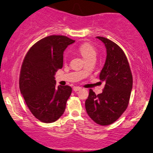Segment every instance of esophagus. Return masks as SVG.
Returning <instances> with one entry per match:
<instances>
[{"label": "esophagus", "instance_id": "34e87169", "mask_svg": "<svg viewBox=\"0 0 153 153\" xmlns=\"http://www.w3.org/2000/svg\"><path fill=\"white\" fill-rule=\"evenodd\" d=\"M81 88H80V87H74V88H73V90L75 91V92H77V91H78V90H81Z\"/></svg>", "mask_w": 153, "mask_h": 153}]
</instances>
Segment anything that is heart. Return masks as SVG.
<instances>
[{"label": "heart", "mask_w": 153, "mask_h": 153, "mask_svg": "<svg viewBox=\"0 0 153 153\" xmlns=\"http://www.w3.org/2000/svg\"><path fill=\"white\" fill-rule=\"evenodd\" d=\"M78 50L83 58H85L86 60L92 57L95 58L97 56V49L94 46L88 42H85V43L80 44L78 46Z\"/></svg>", "instance_id": "heart-1"}]
</instances>
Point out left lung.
Here are the masks:
<instances>
[{"label": "left lung", "instance_id": "1", "mask_svg": "<svg viewBox=\"0 0 153 153\" xmlns=\"http://www.w3.org/2000/svg\"><path fill=\"white\" fill-rule=\"evenodd\" d=\"M97 38L107 49V59L100 74V80L105 82V86L99 94L90 89L85 109L94 122L107 126L115 122L128 107L133 77L128 59L121 47L105 37Z\"/></svg>", "mask_w": 153, "mask_h": 153}]
</instances>
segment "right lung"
I'll use <instances>...</instances> for the list:
<instances>
[{"instance_id": "add662e5", "label": "right lung", "mask_w": 153, "mask_h": 153, "mask_svg": "<svg viewBox=\"0 0 153 153\" xmlns=\"http://www.w3.org/2000/svg\"><path fill=\"white\" fill-rule=\"evenodd\" d=\"M74 40L51 35L34 44L25 56L20 74V90L29 109L44 123H52L64 113L72 88L56 86L54 75L62 68L63 51Z\"/></svg>"}]
</instances>
